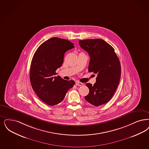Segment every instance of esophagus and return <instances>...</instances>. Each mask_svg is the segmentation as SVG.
I'll use <instances>...</instances> for the list:
<instances>
[{"label": "esophagus", "mask_w": 149, "mask_h": 149, "mask_svg": "<svg viewBox=\"0 0 149 149\" xmlns=\"http://www.w3.org/2000/svg\"><path fill=\"white\" fill-rule=\"evenodd\" d=\"M83 85V83H80V82H79V81L76 82V85H77V86H82Z\"/></svg>", "instance_id": "obj_1"}]
</instances>
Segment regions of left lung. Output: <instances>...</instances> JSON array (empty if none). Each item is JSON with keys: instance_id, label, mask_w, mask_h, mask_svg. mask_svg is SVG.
<instances>
[{"instance_id": "obj_1", "label": "left lung", "mask_w": 149, "mask_h": 149, "mask_svg": "<svg viewBox=\"0 0 149 149\" xmlns=\"http://www.w3.org/2000/svg\"><path fill=\"white\" fill-rule=\"evenodd\" d=\"M79 43L89 55L88 71L97 75L94 85L86 84L89 93L85 99L93 105L100 106L110 100L119 85L121 76L119 58L114 49L101 39L79 40Z\"/></svg>"}]
</instances>
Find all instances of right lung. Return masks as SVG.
Instances as JSON below:
<instances>
[{"label": "right lung", "mask_w": 149, "mask_h": 149, "mask_svg": "<svg viewBox=\"0 0 149 149\" xmlns=\"http://www.w3.org/2000/svg\"><path fill=\"white\" fill-rule=\"evenodd\" d=\"M73 48L72 42L54 37L42 44L34 54L30 65V83L38 96L48 105L61 102L75 84L74 80L56 77L55 72L62 65L66 52Z\"/></svg>", "instance_id": "add662e5"}]
</instances>
